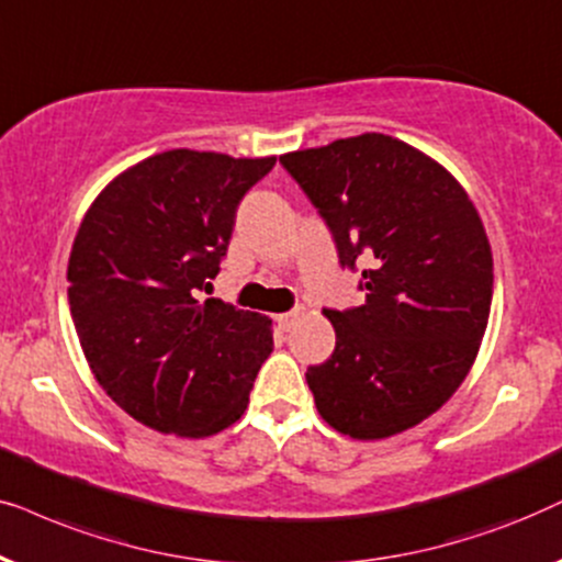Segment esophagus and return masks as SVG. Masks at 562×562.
Listing matches in <instances>:
<instances>
[{
  "label": "esophagus",
  "instance_id": "obj_1",
  "mask_svg": "<svg viewBox=\"0 0 562 562\" xmlns=\"http://www.w3.org/2000/svg\"><path fill=\"white\" fill-rule=\"evenodd\" d=\"M274 321H277V326L282 328V331H288V328H293V324L297 321V311H293V313H280V316H277Z\"/></svg>",
  "mask_w": 562,
  "mask_h": 562
}]
</instances>
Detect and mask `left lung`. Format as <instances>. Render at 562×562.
<instances>
[{"mask_svg":"<svg viewBox=\"0 0 562 562\" xmlns=\"http://www.w3.org/2000/svg\"><path fill=\"white\" fill-rule=\"evenodd\" d=\"M357 257L364 305L324 311L334 355L305 380L324 422L375 442L439 411L473 368L488 326L493 257L465 187L431 156L385 133L280 156Z\"/></svg>","mask_w":562,"mask_h":562,"instance_id":"obj_1","label":"left lung"}]
</instances>
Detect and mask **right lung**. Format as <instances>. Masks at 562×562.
Segmentation results:
<instances>
[{
    "mask_svg": "<svg viewBox=\"0 0 562 562\" xmlns=\"http://www.w3.org/2000/svg\"><path fill=\"white\" fill-rule=\"evenodd\" d=\"M274 161L171 148L120 171L81 218L74 328L102 391L148 429L213 437L249 406L272 318L198 293L218 274L238 203Z\"/></svg>",
    "mask_w": 562,
    "mask_h": 562,
    "instance_id": "obj_1",
    "label": "right lung"
}]
</instances>
